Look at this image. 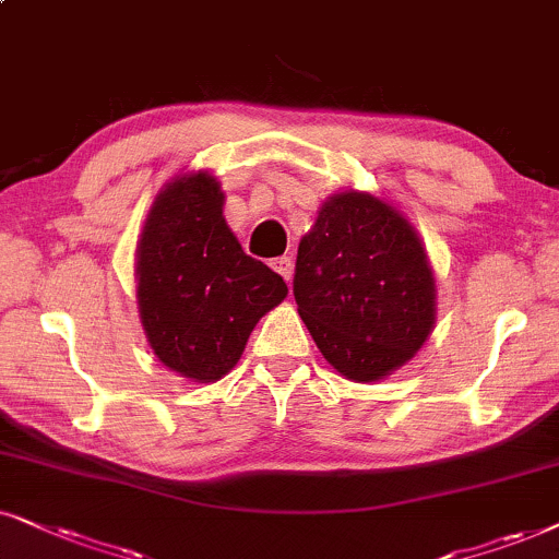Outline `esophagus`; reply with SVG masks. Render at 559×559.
<instances>
[{"mask_svg":"<svg viewBox=\"0 0 559 559\" xmlns=\"http://www.w3.org/2000/svg\"><path fill=\"white\" fill-rule=\"evenodd\" d=\"M271 265H273V271H275V273L284 275L286 281H292V275H294V263H292V258H286V255H284V258H275Z\"/></svg>","mask_w":559,"mask_h":559,"instance_id":"obj_1","label":"esophagus"}]
</instances>
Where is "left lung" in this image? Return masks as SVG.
<instances>
[{"label": "left lung", "instance_id": "obj_1", "mask_svg": "<svg viewBox=\"0 0 559 559\" xmlns=\"http://www.w3.org/2000/svg\"><path fill=\"white\" fill-rule=\"evenodd\" d=\"M294 296L319 353L355 383L391 376L435 330L427 250L396 206L366 191L319 206L299 242Z\"/></svg>", "mask_w": 559, "mask_h": 559}]
</instances>
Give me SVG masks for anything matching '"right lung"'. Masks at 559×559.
Returning <instances> with one entry per match:
<instances>
[{
	"label": "right lung",
	"instance_id": "right-lung-1",
	"mask_svg": "<svg viewBox=\"0 0 559 559\" xmlns=\"http://www.w3.org/2000/svg\"><path fill=\"white\" fill-rule=\"evenodd\" d=\"M225 193L206 170L166 183L138 240V309L158 360L193 383L237 366L260 317L286 299V281L245 255L227 227Z\"/></svg>",
	"mask_w": 559,
	"mask_h": 559
}]
</instances>
